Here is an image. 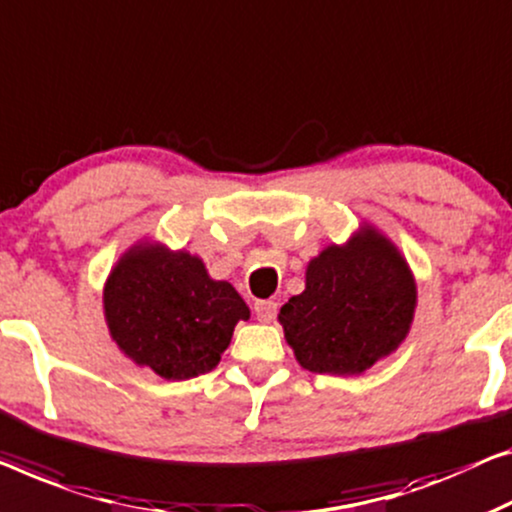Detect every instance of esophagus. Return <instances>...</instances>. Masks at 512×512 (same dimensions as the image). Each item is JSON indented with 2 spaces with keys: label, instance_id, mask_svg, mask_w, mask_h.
<instances>
[{
  "label": "esophagus",
  "instance_id": "esophagus-1",
  "mask_svg": "<svg viewBox=\"0 0 512 512\" xmlns=\"http://www.w3.org/2000/svg\"><path fill=\"white\" fill-rule=\"evenodd\" d=\"M278 312L276 301H255V315L259 322H273Z\"/></svg>",
  "mask_w": 512,
  "mask_h": 512
}]
</instances>
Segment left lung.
<instances>
[{
    "label": "left lung",
    "instance_id": "1",
    "mask_svg": "<svg viewBox=\"0 0 512 512\" xmlns=\"http://www.w3.org/2000/svg\"><path fill=\"white\" fill-rule=\"evenodd\" d=\"M416 280L400 250L372 225L345 246L324 248L305 269V289L278 322L301 368L361 375L393 354L411 329Z\"/></svg>",
    "mask_w": 512,
    "mask_h": 512
}]
</instances>
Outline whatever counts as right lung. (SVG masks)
<instances>
[{"label": "right lung", "mask_w": 512, "mask_h": 512, "mask_svg": "<svg viewBox=\"0 0 512 512\" xmlns=\"http://www.w3.org/2000/svg\"><path fill=\"white\" fill-rule=\"evenodd\" d=\"M112 340L137 365L181 381L211 372L250 310L200 257L160 243H137L114 264L103 289Z\"/></svg>", "instance_id": "add662e5"}]
</instances>
